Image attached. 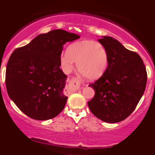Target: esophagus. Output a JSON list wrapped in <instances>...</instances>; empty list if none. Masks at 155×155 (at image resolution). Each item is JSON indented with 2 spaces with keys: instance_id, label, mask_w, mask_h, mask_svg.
<instances>
[{
  "instance_id": "obj_1",
  "label": "esophagus",
  "mask_w": 155,
  "mask_h": 155,
  "mask_svg": "<svg viewBox=\"0 0 155 155\" xmlns=\"http://www.w3.org/2000/svg\"><path fill=\"white\" fill-rule=\"evenodd\" d=\"M76 81V80H75V81ZM79 89H80V88L79 87V88H78V89H77V90H79Z\"/></svg>"
}]
</instances>
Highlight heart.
<instances>
[{"label":"heart","mask_w":155,"mask_h":155,"mask_svg":"<svg viewBox=\"0 0 155 155\" xmlns=\"http://www.w3.org/2000/svg\"><path fill=\"white\" fill-rule=\"evenodd\" d=\"M80 74L90 80L101 78L106 71L108 57L102 44L93 40L75 41L68 46L67 52L60 55V63L64 72L70 73L74 66Z\"/></svg>","instance_id":"b5f03b06"}]
</instances>
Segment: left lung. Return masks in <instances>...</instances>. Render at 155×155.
Wrapping results in <instances>:
<instances>
[{"instance_id":"left-lung-1","label":"left lung","mask_w":155,"mask_h":155,"mask_svg":"<svg viewBox=\"0 0 155 155\" xmlns=\"http://www.w3.org/2000/svg\"><path fill=\"white\" fill-rule=\"evenodd\" d=\"M107 51L105 74L89 86L95 96L88 102L96 117L109 123L125 120L133 113L145 91L147 73L139 54L124 48L116 39H99Z\"/></svg>"}]
</instances>
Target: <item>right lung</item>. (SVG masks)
I'll return each instance as SVG.
<instances>
[{
    "label": "right lung",
    "mask_w": 155,
    "mask_h": 155,
    "mask_svg": "<svg viewBox=\"0 0 155 155\" xmlns=\"http://www.w3.org/2000/svg\"><path fill=\"white\" fill-rule=\"evenodd\" d=\"M64 30L40 34L11 54L6 71L8 95L33 120L58 116L66 104L63 94L67 76L60 68L63 45L79 38Z\"/></svg>",
    "instance_id": "1"
}]
</instances>
